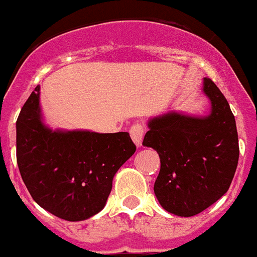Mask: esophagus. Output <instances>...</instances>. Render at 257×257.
<instances>
[{"mask_svg": "<svg viewBox=\"0 0 257 257\" xmlns=\"http://www.w3.org/2000/svg\"><path fill=\"white\" fill-rule=\"evenodd\" d=\"M144 134H145L144 124L135 123V124H133V126H131V128H130L131 139L134 140V143H135L138 147H140V145H142L143 138H144Z\"/></svg>", "mask_w": 257, "mask_h": 257, "instance_id": "obj_1", "label": "esophagus"}]
</instances>
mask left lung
<instances>
[{
  "label": "left lung",
  "mask_w": 257,
  "mask_h": 257,
  "mask_svg": "<svg viewBox=\"0 0 257 257\" xmlns=\"http://www.w3.org/2000/svg\"><path fill=\"white\" fill-rule=\"evenodd\" d=\"M203 92L211 101L210 114L171 112L152 118L143 140L161 158L154 183L157 199L178 216H194L221 198L239 158L235 118L228 100L210 78L203 79Z\"/></svg>",
  "instance_id": "obj_1"
}]
</instances>
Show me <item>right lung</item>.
<instances>
[{
    "mask_svg": "<svg viewBox=\"0 0 257 257\" xmlns=\"http://www.w3.org/2000/svg\"><path fill=\"white\" fill-rule=\"evenodd\" d=\"M136 151L128 133L52 131L41 119L40 86L17 121V161L32 198L52 215L81 221L103 210L118 169Z\"/></svg>",
    "mask_w": 257,
    "mask_h": 257,
    "instance_id": "add662e5",
    "label": "right lung"
}]
</instances>
